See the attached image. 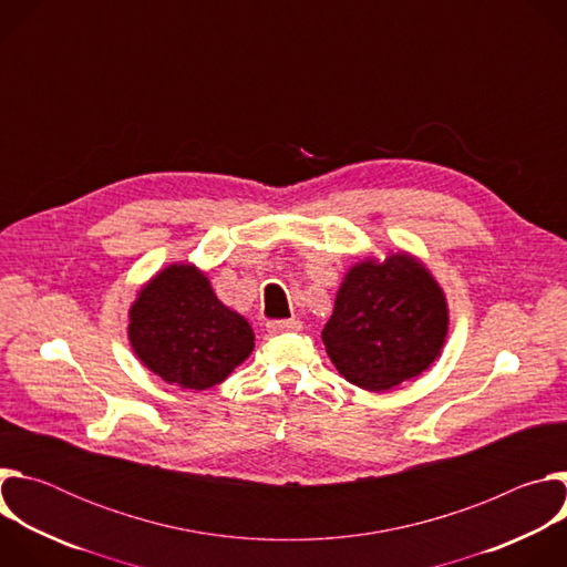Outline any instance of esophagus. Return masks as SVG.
Segmentation results:
<instances>
[{"mask_svg": "<svg viewBox=\"0 0 567 567\" xmlns=\"http://www.w3.org/2000/svg\"><path fill=\"white\" fill-rule=\"evenodd\" d=\"M269 334H289V332H300L302 322L298 318H287V320H269L267 322Z\"/></svg>", "mask_w": 567, "mask_h": 567, "instance_id": "obj_1", "label": "esophagus"}]
</instances>
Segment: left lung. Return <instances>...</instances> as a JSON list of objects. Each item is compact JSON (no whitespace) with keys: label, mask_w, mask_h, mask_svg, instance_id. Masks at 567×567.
<instances>
[{"label":"left lung","mask_w":567,"mask_h":567,"mask_svg":"<svg viewBox=\"0 0 567 567\" xmlns=\"http://www.w3.org/2000/svg\"><path fill=\"white\" fill-rule=\"evenodd\" d=\"M449 307L431 271L409 254L354 265L337 293L322 343L350 383L383 392L440 357Z\"/></svg>","instance_id":"obj_1"}]
</instances>
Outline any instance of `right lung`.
Wrapping results in <instances>:
<instances>
[{
    "label": "right lung",
    "mask_w": 567,
    "mask_h": 567,
    "mask_svg": "<svg viewBox=\"0 0 567 567\" xmlns=\"http://www.w3.org/2000/svg\"><path fill=\"white\" fill-rule=\"evenodd\" d=\"M127 337L145 368L188 390L221 383L256 341L247 318L215 296L195 265H171L138 291Z\"/></svg>",
    "instance_id": "add662e5"
}]
</instances>
